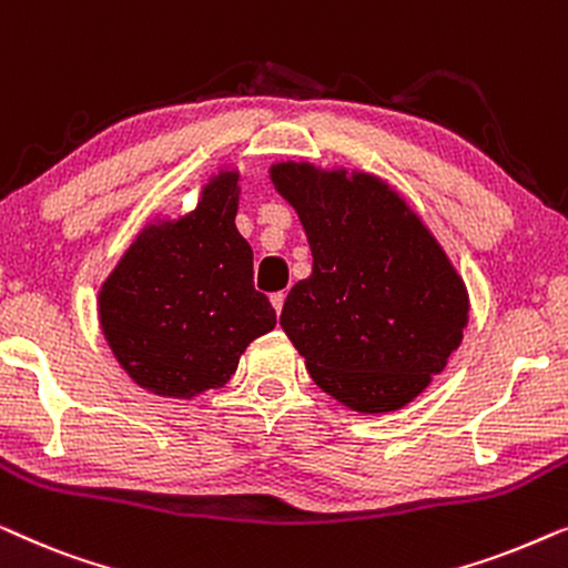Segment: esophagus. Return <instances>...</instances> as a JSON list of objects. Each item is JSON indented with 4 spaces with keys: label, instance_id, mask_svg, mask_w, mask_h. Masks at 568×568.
Returning <instances> with one entry per match:
<instances>
[{
    "label": "esophagus",
    "instance_id": "obj_1",
    "mask_svg": "<svg viewBox=\"0 0 568 568\" xmlns=\"http://www.w3.org/2000/svg\"><path fill=\"white\" fill-rule=\"evenodd\" d=\"M284 297H286V294H284V292H276V294H271V305H274V310H276V315H282V307H284Z\"/></svg>",
    "mask_w": 568,
    "mask_h": 568
}]
</instances>
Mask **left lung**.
I'll return each mask as SVG.
<instances>
[{
  "instance_id": "1",
  "label": "left lung",
  "mask_w": 568,
  "mask_h": 568,
  "mask_svg": "<svg viewBox=\"0 0 568 568\" xmlns=\"http://www.w3.org/2000/svg\"><path fill=\"white\" fill-rule=\"evenodd\" d=\"M271 181L297 209L313 251V274L282 310L310 377L359 414L403 408L460 346L463 278L379 178L278 162Z\"/></svg>"
}]
</instances>
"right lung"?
Here are the masks:
<instances>
[{
  "instance_id": "obj_1",
  "label": "right lung",
  "mask_w": 568,
  "mask_h": 568,
  "mask_svg": "<svg viewBox=\"0 0 568 568\" xmlns=\"http://www.w3.org/2000/svg\"><path fill=\"white\" fill-rule=\"evenodd\" d=\"M235 214L237 173H220L191 214L150 224L105 278V341L146 390L193 398L222 387L247 344L276 325L253 286V251Z\"/></svg>"
}]
</instances>
